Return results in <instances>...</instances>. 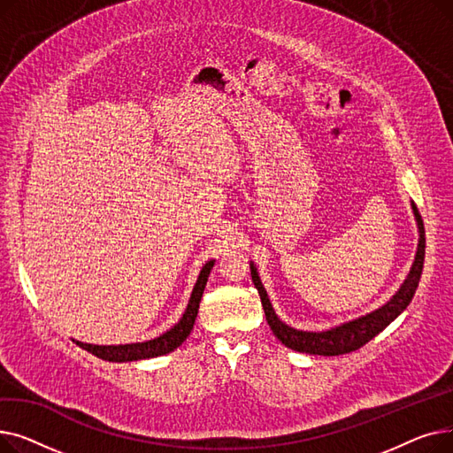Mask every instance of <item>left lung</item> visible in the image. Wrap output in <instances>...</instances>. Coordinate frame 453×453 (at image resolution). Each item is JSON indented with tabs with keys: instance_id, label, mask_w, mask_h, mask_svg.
<instances>
[{
	"instance_id": "left-lung-1",
	"label": "left lung",
	"mask_w": 453,
	"mask_h": 453,
	"mask_svg": "<svg viewBox=\"0 0 453 453\" xmlns=\"http://www.w3.org/2000/svg\"><path fill=\"white\" fill-rule=\"evenodd\" d=\"M413 212L415 219L418 224V233H420V241H418V250H417V257L415 263L411 266V272L408 275V279L403 280V284L400 287V290L393 296L391 301H388L382 308L378 311L362 316L354 321L343 323L336 328H330L325 332H304V330H296L288 325H284L273 312L272 303L266 296V290L263 287V282L258 279L257 268L251 265V279L255 288L258 290L260 296V303H263L265 314H266V321L272 328L273 334L277 336L279 342H282V345H287L292 350L297 352H306V354H319V356H340V354H347L352 350H358L360 347H364L367 342H371L374 336H378L393 319H396L406 306L411 303L415 290L418 287V280L422 275V266H424V250H426V239H424V224L420 219V212L417 209V205L413 203Z\"/></svg>"
}]
</instances>
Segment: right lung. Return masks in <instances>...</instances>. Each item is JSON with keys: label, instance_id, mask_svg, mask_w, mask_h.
<instances>
[{"label": "right lung", "instance_id": "1", "mask_svg": "<svg viewBox=\"0 0 453 453\" xmlns=\"http://www.w3.org/2000/svg\"><path fill=\"white\" fill-rule=\"evenodd\" d=\"M214 265V260H209L205 263V266L202 268L198 280L195 284L193 296L188 299L187 311L183 314V318L180 319L178 325H174L171 330H166L163 336L145 342V343H132V345H89V343H81L75 342L79 347H82L84 350L91 352L97 356L101 360H108V362H135V360H145V358H154V356H161L166 352H173L174 349H178L187 336L193 330V325L196 321L198 316V308H200V301H202V294L207 284V277L211 273V268Z\"/></svg>", "mask_w": 453, "mask_h": 453}]
</instances>
